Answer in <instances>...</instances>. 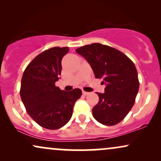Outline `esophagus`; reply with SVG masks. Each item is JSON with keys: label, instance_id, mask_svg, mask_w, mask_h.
Instances as JSON below:
<instances>
[{"label": "esophagus", "instance_id": "obj_1", "mask_svg": "<svg viewBox=\"0 0 161 161\" xmlns=\"http://www.w3.org/2000/svg\"><path fill=\"white\" fill-rule=\"evenodd\" d=\"M82 94H83V95H88L90 93H89V92H87L83 91V92H82Z\"/></svg>", "mask_w": 161, "mask_h": 161}]
</instances>
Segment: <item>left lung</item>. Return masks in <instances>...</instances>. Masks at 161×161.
I'll list each match as a JSON object with an SVG mask.
<instances>
[{
  "mask_svg": "<svg viewBox=\"0 0 161 161\" xmlns=\"http://www.w3.org/2000/svg\"><path fill=\"white\" fill-rule=\"evenodd\" d=\"M89 63L96 79H103L104 93L92 109L94 118L101 124L114 125L126 116L136 101L139 81L134 63L119 50L100 43L76 49Z\"/></svg>",
  "mask_w": 161,
  "mask_h": 161,
  "instance_id": "obj_1",
  "label": "left lung"
}]
</instances>
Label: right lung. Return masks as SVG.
<instances>
[{
  "mask_svg": "<svg viewBox=\"0 0 161 161\" xmlns=\"http://www.w3.org/2000/svg\"><path fill=\"white\" fill-rule=\"evenodd\" d=\"M68 51V47L45 50L29 63L22 77V101L28 114L43 128L58 129L66 125L82 95L79 88L65 92L55 86L61 74L62 58Z\"/></svg>",
  "mask_w": 161,
  "mask_h": 161,
  "instance_id": "1",
  "label": "right lung"
}]
</instances>
